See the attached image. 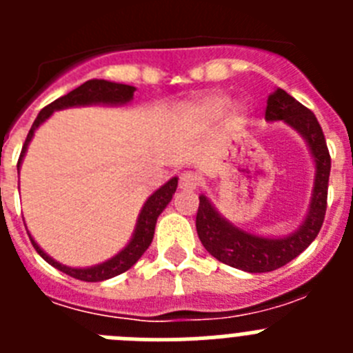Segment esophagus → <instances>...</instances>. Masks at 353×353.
Masks as SVG:
<instances>
[{
    "mask_svg": "<svg viewBox=\"0 0 353 353\" xmlns=\"http://www.w3.org/2000/svg\"><path fill=\"white\" fill-rule=\"evenodd\" d=\"M179 187L185 192L196 191V189H198V176H196L194 173H191V171H185V173L180 174Z\"/></svg>",
    "mask_w": 353,
    "mask_h": 353,
    "instance_id": "obj_1",
    "label": "esophagus"
}]
</instances>
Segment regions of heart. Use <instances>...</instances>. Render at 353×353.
I'll return each instance as SVG.
<instances>
[{"label": "heart", "mask_w": 353, "mask_h": 353, "mask_svg": "<svg viewBox=\"0 0 353 353\" xmlns=\"http://www.w3.org/2000/svg\"><path fill=\"white\" fill-rule=\"evenodd\" d=\"M230 105V97L224 93H207L196 99L191 104V111L198 114L203 120L214 121L224 114V111ZM230 114H232V121L235 125H244L248 120V109L242 104H235L230 108Z\"/></svg>", "instance_id": "heart-1"}]
</instances>
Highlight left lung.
Returning <instances> with one entry per match:
<instances>
[{
    "label": "left lung",
    "mask_w": 353,
    "mask_h": 353,
    "mask_svg": "<svg viewBox=\"0 0 353 353\" xmlns=\"http://www.w3.org/2000/svg\"><path fill=\"white\" fill-rule=\"evenodd\" d=\"M265 120L283 121L304 139L314 164L313 191L307 212L293 232L286 235H258L245 232L228 221L207 194L199 196L196 230L203 248L215 260L244 270V272H270L293 258H297L316 239L323 224L327 208V185L330 174V155L322 127L310 109L292 95L276 88L267 99Z\"/></svg>",
    "instance_id": "obj_1"
}]
</instances>
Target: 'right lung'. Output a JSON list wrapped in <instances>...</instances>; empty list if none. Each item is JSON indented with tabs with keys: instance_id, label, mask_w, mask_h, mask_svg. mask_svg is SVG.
<instances>
[{
	"instance_id": "right-lung-1",
	"label": "right lung",
	"mask_w": 353,
	"mask_h": 353,
	"mask_svg": "<svg viewBox=\"0 0 353 353\" xmlns=\"http://www.w3.org/2000/svg\"><path fill=\"white\" fill-rule=\"evenodd\" d=\"M134 92H136V88H134V86H129V84L114 83V81L105 79H90L86 81V83L81 84V86H77L76 90H72L67 95L60 97L58 101L49 104L48 108H43L39 113V117H37V120L33 121L30 132H28V138L26 141H24L23 152H21V157H19L17 162V173L19 170H21V164H23L24 161L28 146H30L31 139L35 136L37 129L42 125L43 121L49 120V117H52L54 111H61V109L68 108H79V105H127L132 102ZM176 185H179V179L173 176V179L168 180L164 185L159 187L157 191L152 192V194L148 196V199L145 201L141 210H139L132 236H130V240L125 244V248L121 249V251H118L117 254L109 258V260L102 261V263L92 265V267H68V265L60 263V261H56L52 256H49L48 252L43 251V249L37 244L35 239L31 236L30 232H28V235H30L31 244L37 249V252H39L40 256L48 261L49 265H52L54 269L68 274L70 277L81 279V281H105V279H111V277L129 270L130 267L145 254V251L150 248L152 240H154L157 217L162 214V210L168 207V203H170L171 199H173Z\"/></svg>"
}]
</instances>
